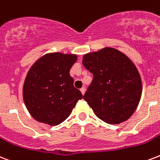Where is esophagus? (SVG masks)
<instances>
[{
	"mask_svg": "<svg viewBox=\"0 0 160 160\" xmlns=\"http://www.w3.org/2000/svg\"><path fill=\"white\" fill-rule=\"evenodd\" d=\"M80 91H81V93H82V95H84V94H85V87H82V88L80 89Z\"/></svg>",
	"mask_w": 160,
	"mask_h": 160,
	"instance_id": "obj_1",
	"label": "esophagus"
}]
</instances>
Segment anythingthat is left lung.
Wrapping results in <instances>:
<instances>
[{
  "label": "left lung",
  "mask_w": 160,
  "mask_h": 160,
  "mask_svg": "<svg viewBox=\"0 0 160 160\" xmlns=\"http://www.w3.org/2000/svg\"><path fill=\"white\" fill-rule=\"evenodd\" d=\"M82 63L93 74L84 100L96 117L109 124L128 120L137 109L142 91L133 62L121 51L107 47L85 54Z\"/></svg>",
  "instance_id": "8db88e82"
}]
</instances>
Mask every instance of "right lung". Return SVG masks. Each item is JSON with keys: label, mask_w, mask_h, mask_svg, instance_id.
<instances>
[{"label": "right lung", "mask_w": 160, "mask_h": 160, "mask_svg": "<svg viewBox=\"0 0 160 160\" xmlns=\"http://www.w3.org/2000/svg\"><path fill=\"white\" fill-rule=\"evenodd\" d=\"M76 54L59 52L42 56L29 69L22 96L30 115L38 122L57 126L68 118L82 94L74 86L69 70Z\"/></svg>", "instance_id": "1"}]
</instances>
